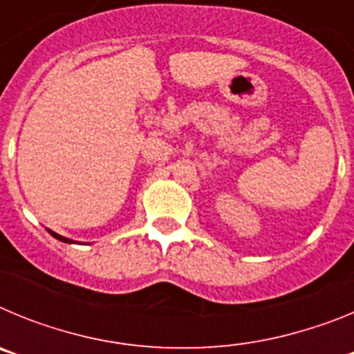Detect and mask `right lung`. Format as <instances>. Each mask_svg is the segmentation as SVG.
Wrapping results in <instances>:
<instances>
[{
    "label": "right lung",
    "instance_id": "obj_1",
    "mask_svg": "<svg viewBox=\"0 0 354 354\" xmlns=\"http://www.w3.org/2000/svg\"><path fill=\"white\" fill-rule=\"evenodd\" d=\"M48 232L51 234L53 237H55V239H58V241H62V243H76V241H72V239H68V237H64V236H60V234H56V232H53V230H49L48 228Z\"/></svg>",
    "mask_w": 354,
    "mask_h": 354
}]
</instances>
